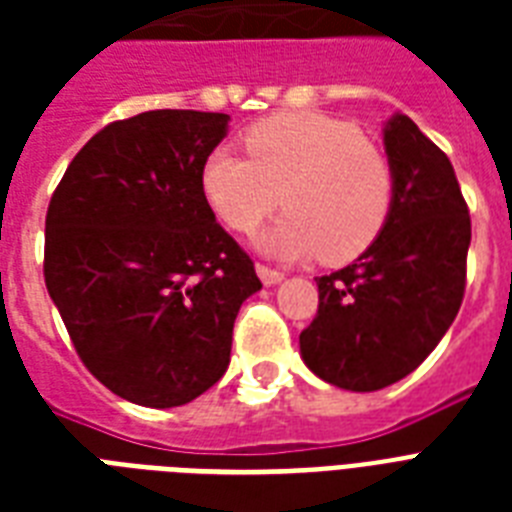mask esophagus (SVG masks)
<instances>
[{
  "instance_id": "esophagus-1",
  "label": "esophagus",
  "mask_w": 512,
  "mask_h": 512,
  "mask_svg": "<svg viewBox=\"0 0 512 512\" xmlns=\"http://www.w3.org/2000/svg\"><path fill=\"white\" fill-rule=\"evenodd\" d=\"M257 276H260V281H263L265 287H273V284H279L281 279H284V273L276 271V268H268V265L257 263Z\"/></svg>"
}]
</instances>
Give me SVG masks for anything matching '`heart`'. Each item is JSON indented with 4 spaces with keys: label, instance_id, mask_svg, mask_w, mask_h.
Here are the masks:
<instances>
[{
    "label": "heart",
    "instance_id": "heart-1",
    "mask_svg": "<svg viewBox=\"0 0 512 512\" xmlns=\"http://www.w3.org/2000/svg\"><path fill=\"white\" fill-rule=\"evenodd\" d=\"M244 148L247 156L209 151L201 193L231 231L252 233L276 209L281 191L287 212L260 236L265 252L348 263L388 223L393 167L356 124L316 111H281L252 124Z\"/></svg>",
    "mask_w": 512,
    "mask_h": 512
}]
</instances>
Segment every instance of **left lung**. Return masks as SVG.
I'll use <instances>...</instances> for the list:
<instances>
[{
	"mask_svg": "<svg viewBox=\"0 0 512 512\" xmlns=\"http://www.w3.org/2000/svg\"><path fill=\"white\" fill-rule=\"evenodd\" d=\"M396 177L388 223L364 255L319 276V313L300 356L337 388L372 393L404 380L452 327L465 295L470 215L452 162L404 114L385 124Z\"/></svg>",
	"mask_w": 512,
	"mask_h": 512,
	"instance_id": "8db88e82",
	"label": "left lung"
}]
</instances>
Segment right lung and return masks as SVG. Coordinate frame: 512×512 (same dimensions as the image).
<instances>
[{
	"instance_id": "obj_1",
	"label": "right lung",
	"mask_w": 512,
	"mask_h": 512,
	"mask_svg": "<svg viewBox=\"0 0 512 512\" xmlns=\"http://www.w3.org/2000/svg\"><path fill=\"white\" fill-rule=\"evenodd\" d=\"M228 114L146 111L87 140L44 220V284L84 366L111 393L183 406L231 361L233 321L263 287L201 193Z\"/></svg>"
}]
</instances>
